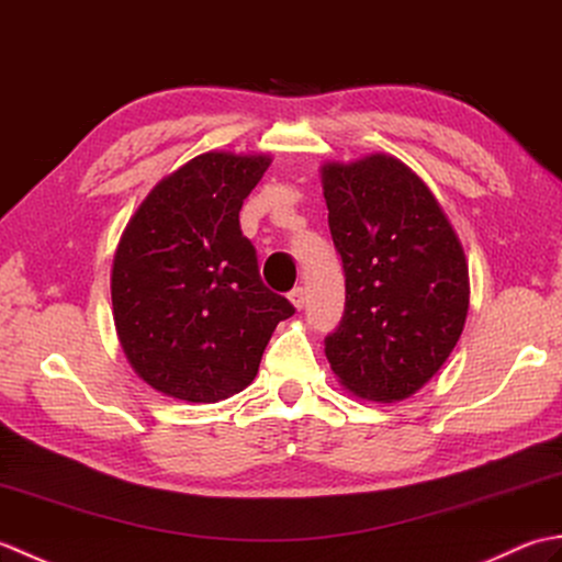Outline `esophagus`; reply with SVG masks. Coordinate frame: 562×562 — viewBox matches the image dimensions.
I'll return each instance as SVG.
<instances>
[{
  "instance_id": "1",
  "label": "esophagus",
  "mask_w": 562,
  "mask_h": 562,
  "mask_svg": "<svg viewBox=\"0 0 562 562\" xmlns=\"http://www.w3.org/2000/svg\"><path fill=\"white\" fill-rule=\"evenodd\" d=\"M290 302H292V306L296 308V312H302L304 304H306V292H304V288H294V290L290 292Z\"/></svg>"
}]
</instances>
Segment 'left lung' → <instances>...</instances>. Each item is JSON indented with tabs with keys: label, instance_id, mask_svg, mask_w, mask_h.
Masks as SVG:
<instances>
[{
	"label": "left lung",
	"instance_id": "1",
	"mask_svg": "<svg viewBox=\"0 0 562 562\" xmlns=\"http://www.w3.org/2000/svg\"><path fill=\"white\" fill-rule=\"evenodd\" d=\"M321 183L345 270V314L326 338L333 374L357 398H411L457 348L469 314L459 236L423 178L391 154L326 161Z\"/></svg>",
	"mask_w": 562,
	"mask_h": 562
}]
</instances>
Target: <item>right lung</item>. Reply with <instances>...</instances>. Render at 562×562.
<instances>
[{"label":"right lung","instance_id":"1","mask_svg":"<svg viewBox=\"0 0 562 562\" xmlns=\"http://www.w3.org/2000/svg\"><path fill=\"white\" fill-rule=\"evenodd\" d=\"M270 154L205 151L151 188L115 248L111 300L135 374L164 396L217 403L258 374L294 306L260 280L238 212Z\"/></svg>","mask_w":562,"mask_h":562}]
</instances>
